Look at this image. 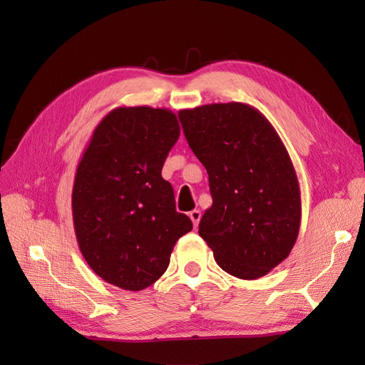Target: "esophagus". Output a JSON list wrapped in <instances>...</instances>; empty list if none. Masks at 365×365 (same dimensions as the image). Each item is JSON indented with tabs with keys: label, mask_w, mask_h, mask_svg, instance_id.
Listing matches in <instances>:
<instances>
[{
	"label": "esophagus",
	"mask_w": 365,
	"mask_h": 365,
	"mask_svg": "<svg viewBox=\"0 0 365 365\" xmlns=\"http://www.w3.org/2000/svg\"><path fill=\"white\" fill-rule=\"evenodd\" d=\"M189 216H190V219H192L193 227L196 228L197 224H200V220H201V212H200V210H192V212L189 213Z\"/></svg>",
	"instance_id": "34e87169"
}]
</instances>
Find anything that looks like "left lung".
Listing matches in <instances>:
<instances>
[{"instance_id":"8db88e82","label":"left lung","mask_w":365,"mask_h":365,"mask_svg":"<svg viewBox=\"0 0 365 365\" xmlns=\"http://www.w3.org/2000/svg\"><path fill=\"white\" fill-rule=\"evenodd\" d=\"M178 115L213 197L200 236L225 272L263 277L289 256L302 222L288 150L268 118L247 103L202 105Z\"/></svg>"}]
</instances>
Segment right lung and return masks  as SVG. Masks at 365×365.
<instances>
[{
    "label": "right lung",
    "mask_w": 365,
    "mask_h": 365,
    "mask_svg": "<svg viewBox=\"0 0 365 365\" xmlns=\"http://www.w3.org/2000/svg\"><path fill=\"white\" fill-rule=\"evenodd\" d=\"M180 138L165 108L120 106L93 132L74 176L76 239L90 268L117 288L141 291L165 272L173 247L193 228L161 176Z\"/></svg>",
    "instance_id": "1"
}]
</instances>
